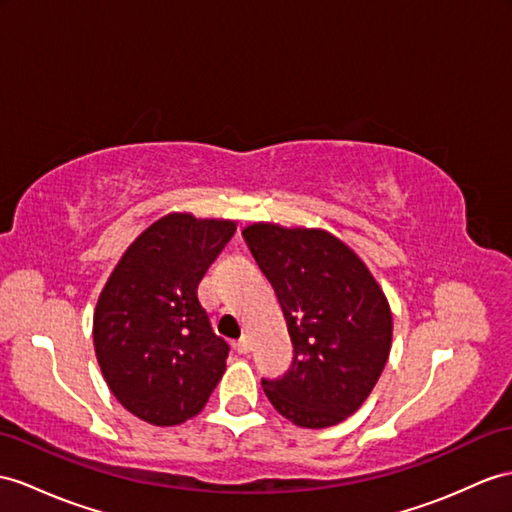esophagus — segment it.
Masks as SVG:
<instances>
[{"instance_id":"obj_1","label":"esophagus","mask_w":512,"mask_h":512,"mask_svg":"<svg viewBox=\"0 0 512 512\" xmlns=\"http://www.w3.org/2000/svg\"><path fill=\"white\" fill-rule=\"evenodd\" d=\"M236 352H239V354H247L249 352V339H247V336H241V339L236 341Z\"/></svg>"}]
</instances>
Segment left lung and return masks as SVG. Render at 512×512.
<instances>
[{"mask_svg": "<svg viewBox=\"0 0 512 512\" xmlns=\"http://www.w3.org/2000/svg\"><path fill=\"white\" fill-rule=\"evenodd\" d=\"M243 239L293 343L289 371L263 378L265 395L295 426H336L363 406L389 358V302L363 260L328 232L254 223Z\"/></svg>", "mask_w": 512, "mask_h": 512, "instance_id": "8db88e82", "label": "left lung"}]
</instances>
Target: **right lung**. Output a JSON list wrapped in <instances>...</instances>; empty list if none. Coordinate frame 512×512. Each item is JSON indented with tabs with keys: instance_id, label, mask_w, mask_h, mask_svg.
Segmentation results:
<instances>
[{
	"instance_id": "right-lung-1",
	"label": "right lung",
	"mask_w": 512,
	"mask_h": 512,
	"mask_svg": "<svg viewBox=\"0 0 512 512\" xmlns=\"http://www.w3.org/2000/svg\"><path fill=\"white\" fill-rule=\"evenodd\" d=\"M232 221L167 215L136 239L108 278L93 319L112 395L154 426L195 417L226 371L197 286L234 234Z\"/></svg>"
}]
</instances>
